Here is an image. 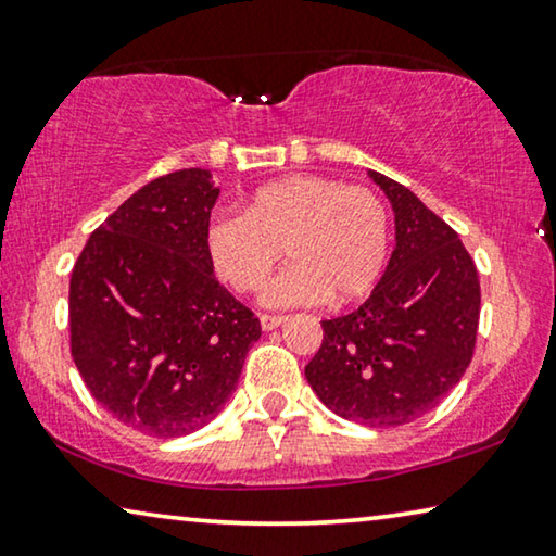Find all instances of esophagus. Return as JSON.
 I'll use <instances>...</instances> for the list:
<instances>
[{
    "label": "esophagus",
    "instance_id": "obj_1",
    "mask_svg": "<svg viewBox=\"0 0 556 556\" xmlns=\"http://www.w3.org/2000/svg\"><path fill=\"white\" fill-rule=\"evenodd\" d=\"M283 324H286V316H268V313H263V316H261L263 331H273V328H278Z\"/></svg>",
    "mask_w": 556,
    "mask_h": 556
}]
</instances>
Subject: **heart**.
Returning <instances> with one entry per match:
<instances>
[{"mask_svg": "<svg viewBox=\"0 0 556 556\" xmlns=\"http://www.w3.org/2000/svg\"><path fill=\"white\" fill-rule=\"evenodd\" d=\"M205 245L218 276L238 293L261 288L287 248L292 263L263 287L268 308L351 303L381 280L391 253V215L378 192L324 175L263 185L248 211H220Z\"/></svg>", "mask_w": 556, "mask_h": 556, "instance_id": "1", "label": "heart"}]
</instances>
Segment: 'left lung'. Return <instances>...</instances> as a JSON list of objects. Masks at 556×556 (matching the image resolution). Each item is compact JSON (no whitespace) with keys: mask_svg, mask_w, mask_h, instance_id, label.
<instances>
[{"mask_svg":"<svg viewBox=\"0 0 556 556\" xmlns=\"http://www.w3.org/2000/svg\"><path fill=\"white\" fill-rule=\"evenodd\" d=\"M391 200L396 248L368 301L324 320L305 378L333 414L404 426L431 412L471 364L479 273L454 228L404 185L368 170Z\"/></svg>","mask_w":556,"mask_h":556,"instance_id":"1","label":"left lung"}]
</instances>
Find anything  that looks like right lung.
I'll return each instance as SVG.
<instances>
[{
  "label": "right lung",
  "instance_id": "obj_1",
  "mask_svg": "<svg viewBox=\"0 0 556 556\" xmlns=\"http://www.w3.org/2000/svg\"><path fill=\"white\" fill-rule=\"evenodd\" d=\"M218 195L203 167L142 185L72 270L77 371L102 408L148 437L213 421L261 338V320L213 276L205 232Z\"/></svg>",
  "mask_w": 556,
  "mask_h": 556
}]
</instances>
